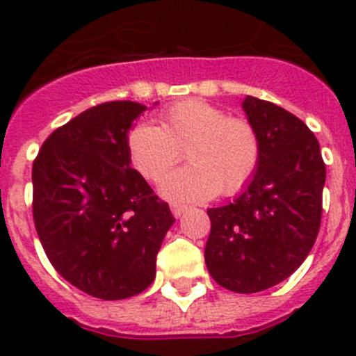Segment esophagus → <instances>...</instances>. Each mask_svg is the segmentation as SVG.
<instances>
[{
  "label": "esophagus",
  "instance_id": "esophagus-1",
  "mask_svg": "<svg viewBox=\"0 0 356 356\" xmlns=\"http://www.w3.org/2000/svg\"><path fill=\"white\" fill-rule=\"evenodd\" d=\"M185 210H187V205H181V203H171V212L175 217H180Z\"/></svg>",
  "mask_w": 356,
  "mask_h": 356
}]
</instances>
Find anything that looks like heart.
Instances as JSON below:
<instances>
[{"label":"heart","mask_w":356,"mask_h":356,"mask_svg":"<svg viewBox=\"0 0 356 356\" xmlns=\"http://www.w3.org/2000/svg\"><path fill=\"white\" fill-rule=\"evenodd\" d=\"M188 165L163 178L162 194L176 201L234 196L251 181L260 162V137L248 119L228 115L205 99H185L160 114V127L135 124L127 135L131 165L146 180L159 181L181 151Z\"/></svg>","instance_id":"b5f03b06"}]
</instances>
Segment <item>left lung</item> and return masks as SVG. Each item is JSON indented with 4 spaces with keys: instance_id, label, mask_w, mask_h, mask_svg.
Segmentation results:
<instances>
[{
    "instance_id": "left-lung-1",
    "label": "left lung",
    "mask_w": 356,
    "mask_h": 356,
    "mask_svg": "<svg viewBox=\"0 0 356 356\" xmlns=\"http://www.w3.org/2000/svg\"><path fill=\"white\" fill-rule=\"evenodd\" d=\"M260 162L234 203L209 209L205 262L217 284L253 294L284 282L303 264L323 216L326 165L310 128L271 102L248 96Z\"/></svg>"
}]
</instances>
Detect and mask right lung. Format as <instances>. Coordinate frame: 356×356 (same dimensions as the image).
<instances>
[{"instance_id":"right-lung-1","label":"right lung","mask_w":356,"mask_h":356,"mask_svg":"<svg viewBox=\"0 0 356 356\" xmlns=\"http://www.w3.org/2000/svg\"><path fill=\"white\" fill-rule=\"evenodd\" d=\"M146 106L108 102L44 140L33 160V222L56 273L85 294L124 300L155 280L156 254L175 222L143 175L127 135Z\"/></svg>"}]
</instances>
